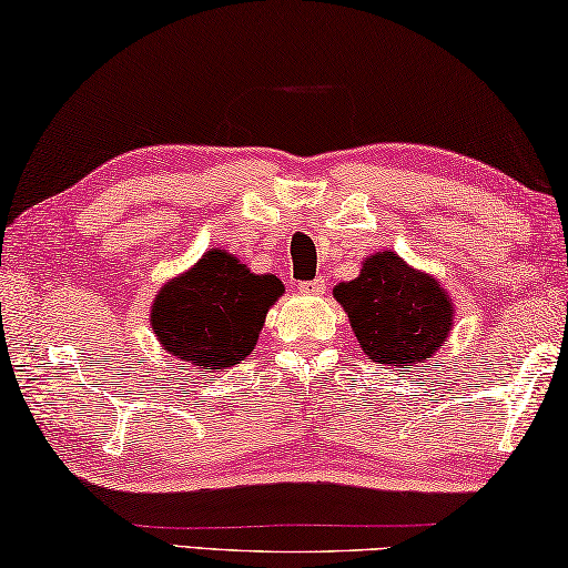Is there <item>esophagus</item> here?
Instances as JSON below:
<instances>
[{
    "instance_id": "1",
    "label": "esophagus",
    "mask_w": 568,
    "mask_h": 568,
    "mask_svg": "<svg viewBox=\"0 0 568 568\" xmlns=\"http://www.w3.org/2000/svg\"><path fill=\"white\" fill-rule=\"evenodd\" d=\"M302 294H324V278H312V282H302L296 286Z\"/></svg>"
}]
</instances>
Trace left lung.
Here are the masks:
<instances>
[{"instance_id": "obj_1", "label": "left lung", "mask_w": 568, "mask_h": 568, "mask_svg": "<svg viewBox=\"0 0 568 568\" xmlns=\"http://www.w3.org/2000/svg\"><path fill=\"white\" fill-rule=\"evenodd\" d=\"M332 294L367 359L387 369L410 372L430 362L455 324L448 290L393 248L362 258L359 274L339 282Z\"/></svg>"}]
</instances>
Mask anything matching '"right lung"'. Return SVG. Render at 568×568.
Segmentation results:
<instances>
[{"label": "right lung", "instance_id": "obj_1", "mask_svg": "<svg viewBox=\"0 0 568 568\" xmlns=\"http://www.w3.org/2000/svg\"><path fill=\"white\" fill-rule=\"evenodd\" d=\"M282 294L274 274H254L226 248H209L158 290L151 327L181 365L219 375L254 352L266 312Z\"/></svg>", "mask_w": 568, "mask_h": 568}]
</instances>
